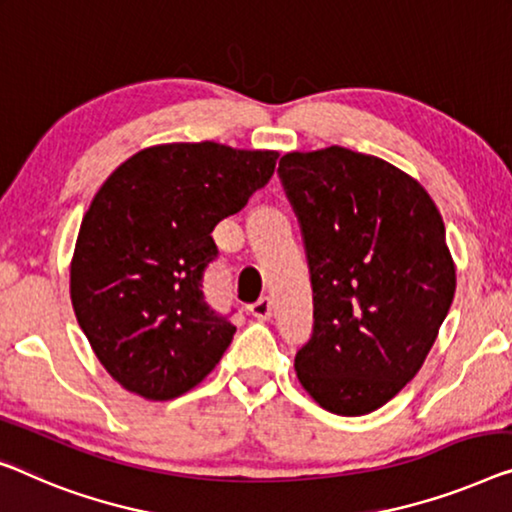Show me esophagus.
<instances>
[{
  "label": "esophagus",
  "mask_w": 512,
  "mask_h": 512,
  "mask_svg": "<svg viewBox=\"0 0 512 512\" xmlns=\"http://www.w3.org/2000/svg\"><path fill=\"white\" fill-rule=\"evenodd\" d=\"M250 312H253L257 319H269L273 315V301L269 296H262V299H257L250 305Z\"/></svg>",
  "instance_id": "1"
}]
</instances>
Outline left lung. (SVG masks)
<instances>
[{
    "label": "left lung",
    "mask_w": 512,
    "mask_h": 512,
    "mask_svg": "<svg viewBox=\"0 0 512 512\" xmlns=\"http://www.w3.org/2000/svg\"><path fill=\"white\" fill-rule=\"evenodd\" d=\"M278 174L315 305L296 377L331 414H370L416 377L453 303L444 220L414 177L345 147L292 151Z\"/></svg>",
    "instance_id": "1"
}]
</instances>
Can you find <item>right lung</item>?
I'll list each match as a JSON object with an SVG mask.
<instances>
[{
  "instance_id": "add662e5",
  "label": "right lung",
  "mask_w": 512,
  "mask_h": 512,
  "mask_svg": "<svg viewBox=\"0 0 512 512\" xmlns=\"http://www.w3.org/2000/svg\"><path fill=\"white\" fill-rule=\"evenodd\" d=\"M278 151L170 142L114 170L82 218L71 259L80 329L114 381L147 400L188 393L216 368L236 326L209 308L202 273L213 227L241 211Z\"/></svg>"
}]
</instances>
